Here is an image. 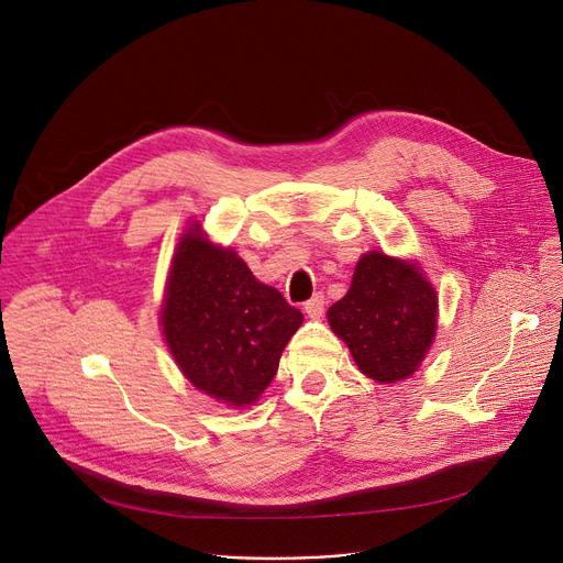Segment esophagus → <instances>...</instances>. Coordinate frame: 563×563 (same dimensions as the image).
Segmentation results:
<instances>
[{
  "instance_id": "1",
  "label": "esophagus",
  "mask_w": 563,
  "mask_h": 563,
  "mask_svg": "<svg viewBox=\"0 0 563 563\" xmlns=\"http://www.w3.org/2000/svg\"><path fill=\"white\" fill-rule=\"evenodd\" d=\"M305 311H307L309 318H320L324 313V295L316 292L311 300L305 302Z\"/></svg>"
}]
</instances>
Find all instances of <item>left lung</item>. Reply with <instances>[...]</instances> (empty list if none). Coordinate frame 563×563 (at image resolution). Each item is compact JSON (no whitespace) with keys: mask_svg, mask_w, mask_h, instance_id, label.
I'll return each instance as SVG.
<instances>
[{"mask_svg":"<svg viewBox=\"0 0 563 563\" xmlns=\"http://www.w3.org/2000/svg\"><path fill=\"white\" fill-rule=\"evenodd\" d=\"M329 324L347 343L356 366L393 384L416 373L437 332V290L411 263L382 252L363 254Z\"/></svg>","mask_w":563,"mask_h":563,"instance_id":"obj_1","label":"left lung"}]
</instances>
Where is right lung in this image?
Listing matches in <instances>:
<instances>
[{
	"label": "right lung",
	"mask_w": 563,
	"mask_h": 563,
	"mask_svg": "<svg viewBox=\"0 0 563 563\" xmlns=\"http://www.w3.org/2000/svg\"><path fill=\"white\" fill-rule=\"evenodd\" d=\"M302 320L277 288L256 282L236 252L211 245L200 227L184 234L161 324L195 388L227 405H252L277 375Z\"/></svg>",
	"instance_id": "add662e5"
}]
</instances>
